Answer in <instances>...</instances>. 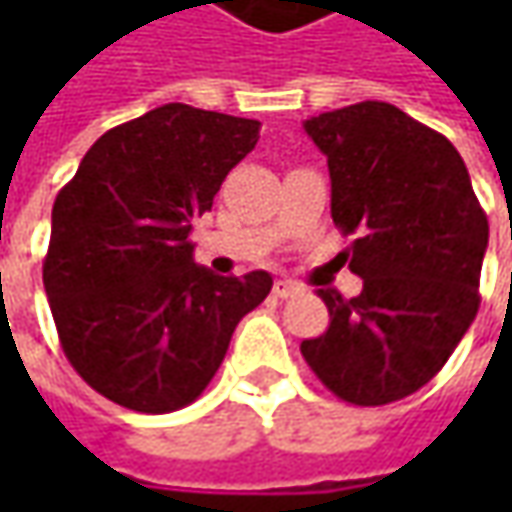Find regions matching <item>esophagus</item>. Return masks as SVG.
<instances>
[{
  "label": "esophagus",
  "instance_id": "34e87169",
  "mask_svg": "<svg viewBox=\"0 0 512 512\" xmlns=\"http://www.w3.org/2000/svg\"><path fill=\"white\" fill-rule=\"evenodd\" d=\"M299 293H302V285L293 282V279H276V282H273V296H276V299H293V296H299Z\"/></svg>",
  "mask_w": 512,
  "mask_h": 512
}]
</instances>
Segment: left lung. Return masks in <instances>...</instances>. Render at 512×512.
I'll return each instance as SVG.
<instances>
[{"label":"left lung","instance_id":"left-lung-1","mask_svg":"<svg viewBox=\"0 0 512 512\" xmlns=\"http://www.w3.org/2000/svg\"><path fill=\"white\" fill-rule=\"evenodd\" d=\"M327 156L330 216L362 293L319 290L330 313L302 356L333 396L399 402L430 382L479 313L487 216L459 150L387 102L305 122Z\"/></svg>","mask_w":512,"mask_h":512}]
</instances>
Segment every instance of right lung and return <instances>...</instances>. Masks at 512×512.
I'll return each mask as SVG.
<instances>
[{"instance_id":"obj_1","label":"right lung","mask_w":512,"mask_h":512,"mask_svg":"<svg viewBox=\"0 0 512 512\" xmlns=\"http://www.w3.org/2000/svg\"><path fill=\"white\" fill-rule=\"evenodd\" d=\"M256 139V119L170 102L99 136L59 190L42 282L68 362L110 402H196L270 293V273L216 276L187 242Z\"/></svg>"}]
</instances>
